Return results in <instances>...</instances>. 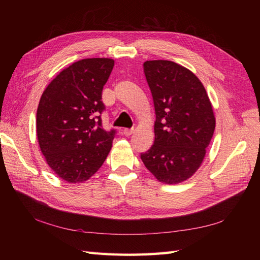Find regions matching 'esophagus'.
Wrapping results in <instances>:
<instances>
[{
    "instance_id": "esophagus-1",
    "label": "esophagus",
    "mask_w": 260,
    "mask_h": 260,
    "mask_svg": "<svg viewBox=\"0 0 260 260\" xmlns=\"http://www.w3.org/2000/svg\"><path fill=\"white\" fill-rule=\"evenodd\" d=\"M121 133H122V136H124V137H130L133 133V129H123Z\"/></svg>"
}]
</instances>
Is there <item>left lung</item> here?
I'll return each mask as SVG.
<instances>
[{"label": "left lung", "mask_w": 260, "mask_h": 260, "mask_svg": "<svg viewBox=\"0 0 260 260\" xmlns=\"http://www.w3.org/2000/svg\"><path fill=\"white\" fill-rule=\"evenodd\" d=\"M144 74L156 120L154 144L141 154L159 182L177 184L191 178L204 160L216 118L208 94L190 69L171 60H146Z\"/></svg>", "instance_id": "8db88e82"}]
</instances>
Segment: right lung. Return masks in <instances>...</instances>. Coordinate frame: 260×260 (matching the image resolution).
Segmentation results:
<instances>
[{"instance_id": "right-lung-1", "label": "right lung", "mask_w": 260, "mask_h": 260, "mask_svg": "<svg viewBox=\"0 0 260 260\" xmlns=\"http://www.w3.org/2000/svg\"><path fill=\"white\" fill-rule=\"evenodd\" d=\"M112 58H85L62 69L46 86L37 111V137L50 168L68 183H81L101 168L115 130L102 128V91Z\"/></svg>"}]
</instances>
